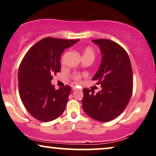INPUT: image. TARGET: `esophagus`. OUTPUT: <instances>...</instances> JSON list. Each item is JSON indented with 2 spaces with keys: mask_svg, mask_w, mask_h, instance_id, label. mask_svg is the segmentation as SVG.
<instances>
[{
  "mask_svg": "<svg viewBox=\"0 0 156 156\" xmlns=\"http://www.w3.org/2000/svg\"><path fill=\"white\" fill-rule=\"evenodd\" d=\"M73 89L74 90H76L78 89V88H77L76 86H73Z\"/></svg>",
  "mask_w": 156,
  "mask_h": 156,
  "instance_id": "1",
  "label": "esophagus"
}]
</instances>
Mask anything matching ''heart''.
<instances>
[{
    "label": "heart",
    "mask_w": 156,
    "mask_h": 156,
    "mask_svg": "<svg viewBox=\"0 0 156 156\" xmlns=\"http://www.w3.org/2000/svg\"><path fill=\"white\" fill-rule=\"evenodd\" d=\"M83 55H92V56L94 57V50L90 47H86L83 50ZM80 78H81V76H80V73H76L73 75V78L75 80H79Z\"/></svg>",
    "instance_id": "1"
}]
</instances>
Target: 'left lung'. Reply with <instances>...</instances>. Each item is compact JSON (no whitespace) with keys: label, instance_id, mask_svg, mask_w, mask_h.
Masks as SVG:
<instances>
[{"label":"left lung","instance_id":"left-lung-1","mask_svg":"<svg viewBox=\"0 0 156 156\" xmlns=\"http://www.w3.org/2000/svg\"><path fill=\"white\" fill-rule=\"evenodd\" d=\"M99 47L102 55L101 65L93 77L102 89L94 94L83 88L82 107L87 115L98 122L115 119L125 110L133 94V69L127 53L114 41L92 40Z\"/></svg>","mask_w":156,"mask_h":156}]
</instances>
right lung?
<instances>
[{"instance_id":"add662e5","label":"right lung","mask_w":156,"mask_h":156,"mask_svg":"<svg viewBox=\"0 0 156 156\" xmlns=\"http://www.w3.org/2000/svg\"><path fill=\"white\" fill-rule=\"evenodd\" d=\"M78 42L46 37L29 49L19 68L18 80L21 101L29 113L41 122L52 121L63 113L71 91L69 86L56 90L51 83L60 71V56Z\"/></svg>"}]
</instances>
